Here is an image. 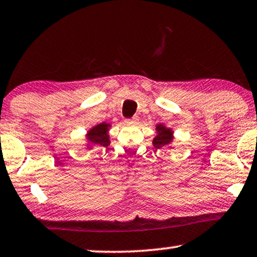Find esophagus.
Listing matches in <instances>:
<instances>
[{
  "label": "esophagus",
  "instance_id": "obj_1",
  "mask_svg": "<svg viewBox=\"0 0 257 257\" xmlns=\"http://www.w3.org/2000/svg\"><path fill=\"white\" fill-rule=\"evenodd\" d=\"M127 122L128 123H137V122H139V116L134 115L132 118H128Z\"/></svg>",
  "mask_w": 257,
  "mask_h": 257
}]
</instances>
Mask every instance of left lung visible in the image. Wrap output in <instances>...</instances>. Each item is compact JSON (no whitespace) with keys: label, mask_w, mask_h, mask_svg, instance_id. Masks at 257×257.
I'll return each mask as SVG.
<instances>
[{"label":"left lung","mask_w":257,"mask_h":257,"mask_svg":"<svg viewBox=\"0 0 257 257\" xmlns=\"http://www.w3.org/2000/svg\"><path fill=\"white\" fill-rule=\"evenodd\" d=\"M157 130H158L159 134L156 136V139L153 140V145H155L157 149H159L162 147H165L166 144H168L172 141V132L170 129L163 127L162 124H159L158 127H157Z\"/></svg>","instance_id":"left-lung-1"}]
</instances>
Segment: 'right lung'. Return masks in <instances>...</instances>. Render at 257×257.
I'll return each mask as SVG.
<instances>
[{"label": "right lung", "instance_id": "right-lung-1", "mask_svg": "<svg viewBox=\"0 0 257 257\" xmlns=\"http://www.w3.org/2000/svg\"><path fill=\"white\" fill-rule=\"evenodd\" d=\"M107 123L98 124L97 127H94L92 130H90L87 134V140H89L92 144H98L101 147H108L109 140L108 135H107Z\"/></svg>", "mask_w": 257, "mask_h": 257}]
</instances>
